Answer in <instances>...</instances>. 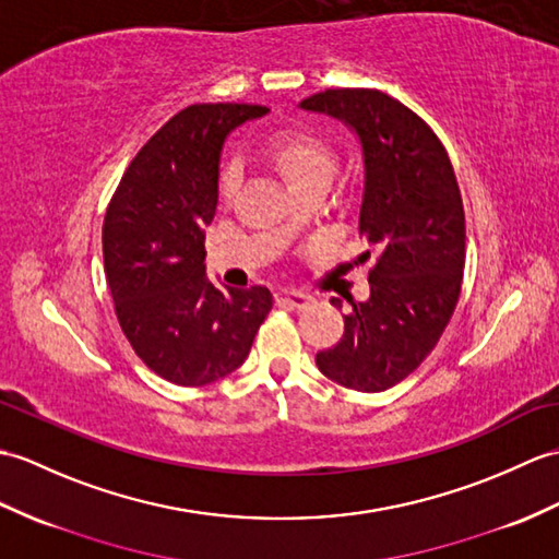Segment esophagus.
Instances as JSON below:
<instances>
[{
	"mask_svg": "<svg viewBox=\"0 0 559 559\" xmlns=\"http://www.w3.org/2000/svg\"><path fill=\"white\" fill-rule=\"evenodd\" d=\"M276 300L278 305L283 307H293V309H300V307H307L311 297L302 290H293V288H283L276 293Z\"/></svg>",
	"mask_w": 559,
	"mask_h": 559,
	"instance_id": "esophagus-1",
	"label": "esophagus"
}]
</instances>
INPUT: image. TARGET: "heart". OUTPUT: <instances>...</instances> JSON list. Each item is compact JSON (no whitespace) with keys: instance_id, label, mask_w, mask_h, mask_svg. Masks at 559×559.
Listing matches in <instances>:
<instances>
[{"instance_id":"obj_1","label":"heart","mask_w":559,"mask_h":559,"mask_svg":"<svg viewBox=\"0 0 559 559\" xmlns=\"http://www.w3.org/2000/svg\"><path fill=\"white\" fill-rule=\"evenodd\" d=\"M269 157L276 164L281 176L285 178V183L290 186L293 192L309 183H319V180L331 183V178L335 174V162H338L335 159V150L329 142L307 133H285L276 138L274 145L269 147ZM240 178L242 164L238 157H233L224 166V171H221V198L230 200L240 186Z\"/></svg>"}]
</instances>
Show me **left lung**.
Here are the masks:
<instances>
[{
	"mask_svg": "<svg viewBox=\"0 0 559 559\" xmlns=\"http://www.w3.org/2000/svg\"><path fill=\"white\" fill-rule=\"evenodd\" d=\"M300 109L326 114L361 147V259L376 257L369 297L345 314L343 338L317 353L331 381L381 393L417 369L455 311L464 271V210L455 171L436 133L381 90L341 87ZM331 305L343 302L333 297Z\"/></svg>",
	"mask_w": 559,
	"mask_h": 559,
	"instance_id": "left-lung-1",
	"label": "left lung"
}]
</instances>
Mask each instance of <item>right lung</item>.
<instances>
[{
	"label": "right lung",
	"mask_w": 559,
	"mask_h": 559,
	"mask_svg": "<svg viewBox=\"0 0 559 559\" xmlns=\"http://www.w3.org/2000/svg\"><path fill=\"white\" fill-rule=\"evenodd\" d=\"M269 114L259 104H192L164 123L123 174L104 218L116 317L145 365L176 385L236 371L274 307L264 285L206 278L204 228L218 202L226 138Z\"/></svg>",
	"instance_id": "add662e5"
}]
</instances>
